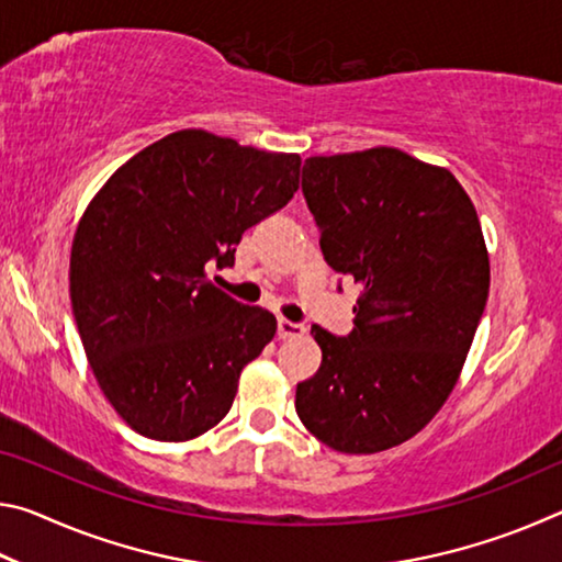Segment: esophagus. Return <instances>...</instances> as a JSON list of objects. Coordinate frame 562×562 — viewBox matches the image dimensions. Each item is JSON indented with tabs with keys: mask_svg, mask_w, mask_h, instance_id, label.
<instances>
[{
	"mask_svg": "<svg viewBox=\"0 0 562 562\" xmlns=\"http://www.w3.org/2000/svg\"><path fill=\"white\" fill-rule=\"evenodd\" d=\"M304 335V325H300V322H290L280 317L278 319V337L280 339H292V337H302Z\"/></svg>",
	"mask_w": 562,
	"mask_h": 562,
	"instance_id": "obj_1",
	"label": "esophagus"
}]
</instances>
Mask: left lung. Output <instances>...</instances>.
Masks as SVG:
<instances>
[{
    "label": "left lung",
    "mask_w": 562,
    "mask_h": 562,
    "mask_svg": "<svg viewBox=\"0 0 562 562\" xmlns=\"http://www.w3.org/2000/svg\"><path fill=\"white\" fill-rule=\"evenodd\" d=\"M302 193L361 294L347 337L312 327L322 364L294 408L329 449L386 451L431 422L471 349L491 284L479 215L449 170L386 146L307 158Z\"/></svg>",
    "instance_id": "8db88e82"
}]
</instances>
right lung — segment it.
Here are the masks:
<instances>
[{
  "label": "right lung",
  "mask_w": 562,
  "mask_h": 562,
  "mask_svg": "<svg viewBox=\"0 0 562 562\" xmlns=\"http://www.w3.org/2000/svg\"><path fill=\"white\" fill-rule=\"evenodd\" d=\"M300 156L176 131L123 164L76 227L71 307L101 392L133 431L188 441L231 412L278 331L207 280L300 188Z\"/></svg>",
  "instance_id": "right-lung-1"
}]
</instances>
